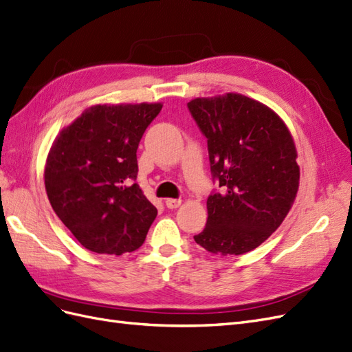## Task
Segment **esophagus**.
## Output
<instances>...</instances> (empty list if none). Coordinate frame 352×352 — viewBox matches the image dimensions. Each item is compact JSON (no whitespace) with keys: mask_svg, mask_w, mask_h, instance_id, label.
Masks as SVG:
<instances>
[{"mask_svg":"<svg viewBox=\"0 0 352 352\" xmlns=\"http://www.w3.org/2000/svg\"><path fill=\"white\" fill-rule=\"evenodd\" d=\"M180 204H182V201L177 199V198H167L166 199V207L170 208V210L177 208Z\"/></svg>","mask_w":352,"mask_h":352,"instance_id":"esophagus-1","label":"esophagus"}]
</instances>
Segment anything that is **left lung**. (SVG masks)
Wrapping results in <instances>:
<instances>
[{
	"instance_id": "left-lung-1",
	"label": "left lung",
	"mask_w": 352,
	"mask_h": 352,
	"mask_svg": "<svg viewBox=\"0 0 352 352\" xmlns=\"http://www.w3.org/2000/svg\"><path fill=\"white\" fill-rule=\"evenodd\" d=\"M207 138L212 182L206 228L194 236L204 250L241 255L278 229L300 184L296 148L280 117L241 94L188 102Z\"/></svg>"
}]
</instances>
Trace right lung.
I'll use <instances>...</instances> for the list:
<instances>
[{
  "instance_id": "obj_1",
  "label": "right lung",
  "mask_w": 352,
  "mask_h": 352,
  "mask_svg": "<svg viewBox=\"0 0 352 352\" xmlns=\"http://www.w3.org/2000/svg\"><path fill=\"white\" fill-rule=\"evenodd\" d=\"M162 104L94 105L51 146L45 189L85 248L122 255L144 243L157 208L136 184V150Z\"/></svg>"
}]
</instances>
